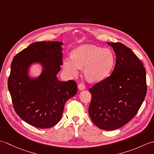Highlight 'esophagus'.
Instances as JSON below:
<instances>
[{
	"mask_svg": "<svg viewBox=\"0 0 154 154\" xmlns=\"http://www.w3.org/2000/svg\"><path fill=\"white\" fill-rule=\"evenodd\" d=\"M78 88H79V89L80 91H82V90H84L85 89V85H83L82 83H80L78 85Z\"/></svg>",
	"mask_w": 154,
	"mask_h": 154,
	"instance_id": "obj_1",
	"label": "esophagus"
}]
</instances>
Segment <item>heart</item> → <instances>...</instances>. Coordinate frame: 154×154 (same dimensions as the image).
Instances as JSON below:
<instances>
[{
    "label": "heart",
    "mask_w": 154,
    "mask_h": 154,
    "mask_svg": "<svg viewBox=\"0 0 154 154\" xmlns=\"http://www.w3.org/2000/svg\"><path fill=\"white\" fill-rule=\"evenodd\" d=\"M71 56L63 61L65 71L70 75H75L79 68L85 69V76L91 82L105 79L115 64V57L112 51L93 44H84L77 47L72 51Z\"/></svg>",
    "instance_id": "1"
}]
</instances>
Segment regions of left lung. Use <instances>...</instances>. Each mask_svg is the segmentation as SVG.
<instances>
[{"label":"left lung","instance_id":"left-lung-1","mask_svg":"<svg viewBox=\"0 0 154 154\" xmlns=\"http://www.w3.org/2000/svg\"><path fill=\"white\" fill-rule=\"evenodd\" d=\"M116 54V64L109 77L89 89V114L93 123L104 130L125 125L138 112L147 93L143 63L129 48L120 42H107Z\"/></svg>","mask_w":154,"mask_h":154}]
</instances>
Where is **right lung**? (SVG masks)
Here are the masks:
<instances>
[{
  "mask_svg": "<svg viewBox=\"0 0 154 154\" xmlns=\"http://www.w3.org/2000/svg\"><path fill=\"white\" fill-rule=\"evenodd\" d=\"M63 42H34L13 58L8 88L16 114L30 125L48 128L60 120L66 101L77 91L75 81H60ZM40 64L37 78L29 75L32 64Z\"/></svg>",
  "mask_w": 154,
  "mask_h": 154,
  "instance_id": "1",
  "label": "right lung"
}]
</instances>
